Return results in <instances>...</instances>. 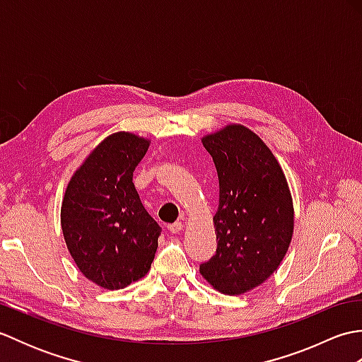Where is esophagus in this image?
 Instances as JSON below:
<instances>
[{
	"mask_svg": "<svg viewBox=\"0 0 362 362\" xmlns=\"http://www.w3.org/2000/svg\"><path fill=\"white\" fill-rule=\"evenodd\" d=\"M182 228H183V224H182L180 221H175L174 224H169V226H168V230H169V232H171V233H179Z\"/></svg>",
	"mask_w": 362,
	"mask_h": 362,
	"instance_id": "esophagus-1",
	"label": "esophagus"
}]
</instances>
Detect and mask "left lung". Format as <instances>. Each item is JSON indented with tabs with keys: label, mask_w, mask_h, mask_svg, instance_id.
Returning <instances> with one entry per match:
<instances>
[{
	"label": "left lung",
	"mask_w": 362,
	"mask_h": 362,
	"mask_svg": "<svg viewBox=\"0 0 362 362\" xmlns=\"http://www.w3.org/2000/svg\"><path fill=\"white\" fill-rule=\"evenodd\" d=\"M219 179L214 214L216 253L201 264L204 279L227 296L259 286L286 255L294 232V206L286 177L261 138L228 124L202 138Z\"/></svg>",
	"instance_id": "obj_1"
}]
</instances>
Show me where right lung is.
Here are the masks:
<instances>
[{
	"label": "right lung",
	"mask_w": 362,
	"mask_h": 362,
	"mask_svg": "<svg viewBox=\"0 0 362 362\" xmlns=\"http://www.w3.org/2000/svg\"><path fill=\"white\" fill-rule=\"evenodd\" d=\"M149 140L130 132L107 136L68 183L60 224L76 266L104 289L143 279L156 257L161 228L144 210L134 171Z\"/></svg>",
	"instance_id": "add662e5"
}]
</instances>
